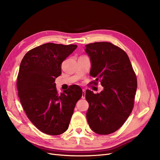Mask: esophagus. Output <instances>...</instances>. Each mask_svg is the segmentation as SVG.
Segmentation results:
<instances>
[{
	"instance_id": "34e87169",
	"label": "esophagus",
	"mask_w": 160,
	"mask_h": 160,
	"mask_svg": "<svg viewBox=\"0 0 160 160\" xmlns=\"http://www.w3.org/2000/svg\"><path fill=\"white\" fill-rule=\"evenodd\" d=\"M83 95H82V99H85V90L83 89Z\"/></svg>"
}]
</instances>
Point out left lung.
Returning <instances> with one entry per match:
<instances>
[{
	"label": "left lung",
	"instance_id": "8db88e82",
	"mask_svg": "<svg viewBox=\"0 0 160 160\" xmlns=\"http://www.w3.org/2000/svg\"><path fill=\"white\" fill-rule=\"evenodd\" d=\"M90 57V75L104 89L95 94L87 89L85 98L89 108L87 119L96 133L108 135L122 126L132 113L138 82L129 57L123 49L109 42L85 45Z\"/></svg>",
	"mask_w": 160,
	"mask_h": 160
}]
</instances>
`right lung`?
<instances>
[{
	"mask_svg": "<svg viewBox=\"0 0 160 160\" xmlns=\"http://www.w3.org/2000/svg\"><path fill=\"white\" fill-rule=\"evenodd\" d=\"M77 47L48 42L28 51L21 61L17 81L18 98L28 118L44 133H64L83 95L77 85L59 93L55 83L61 74L62 62Z\"/></svg>",
	"mask_w": 160,
	"mask_h": 160,
	"instance_id": "1",
	"label": "right lung"
}]
</instances>
